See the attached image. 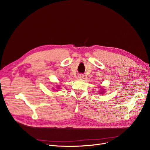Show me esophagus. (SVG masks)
I'll return each mask as SVG.
<instances>
[{"instance_id":"obj_1","label":"esophagus","mask_w":150,"mask_h":150,"mask_svg":"<svg viewBox=\"0 0 150 150\" xmlns=\"http://www.w3.org/2000/svg\"><path fill=\"white\" fill-rule=\"evenodd\" d=\"M78 78H79L80 79H83V78H84V75L83 74H80L79 75H78Z\"/></svg>"}]
</instances>
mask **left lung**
<instances>
[{
	"instance_id": "1",
	"label": "left lung",
	"mask_w": 150,
	"mask_h": 150,
	"mask_svg": "<svg viewBox=\"0 0 150 150\" xmlns=\"http://www.w3.org/2000/svg\"><path fill=\"white\" fill-rule=\"evenodd\" d=\"M102 90H103V89H102ZM104 92H105V91H101V92H100L101 93H104Z\"/></svg>"
}]
</instances>
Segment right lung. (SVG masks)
Here are the masks:
<instances>
[{
	"label": "right lung",
	"instance_id": "obj_1",
	"mask_svg": "<svg viewBox=\"0 0 150 150\" xmlns=\"http://www.w3.org/2000/svg\"><path fill=\"white\" fill-rule=\"evenodd\" d=\"M58 88V89H59V87H57Z\"/></svg>",
	"mask_w": 150,
	"mask_h": 150
}]
</instances>
